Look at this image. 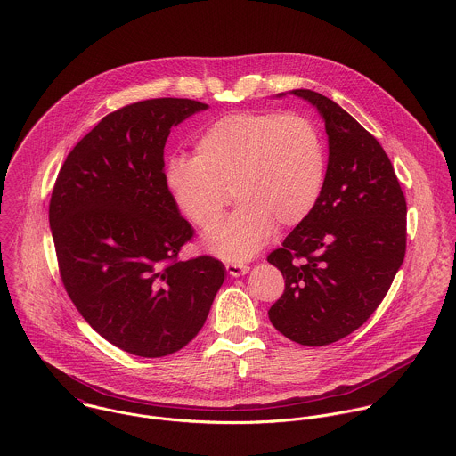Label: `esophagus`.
Listing matches in <instances>:
<instances>
[{"mask_svg": "<svg viewBox=\"0 0 456 456\" xmlns=\"http://www.w3.org/2000/svg\"><path fill=\"white\" fill-rule=\"evenodd\" d=\"M225 270L231 276H241V274L248 273L250 268L245 266V265H240V263H227L225 265Z\"/></svg>", "mask_w": 456, "mask_h": 456, "instance_id": "esophagus-1", "label": "esophagus"}]
</instances>
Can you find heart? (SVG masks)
I'll use <instances>...</instances> for the list:
<instances>
[{"mask_svg":"<svg viewBox=\"0 0 456 456\" xmlns=\"http://www.w3.org/2000/svg\"><path fill=\"white\" fill-rule=\"evenodd\" d=\"M326 178V148L317 125L301 114L234 112L208 125L195 155L171 157L164 184L183 215L209 227L231 200L238 208L202 238L227 261L257 254L274 224L294 227L315 208Z\"/></svg>","mask_w":456,"mask_h":456,"instance_id":"1","label":"heart"}]
</instances>
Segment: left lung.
I'll use <instances>...</instances> for the list:
<instances>
[{
    "label": "left lung",
    "instance_id": "obj_1",
    "mask_svg": "<svg viewBox=\"0 0 456 456\" xmlns=\"http://www.w3.org/2000/svg\"><path fill=\"white\" fill-rule=\"evenodd\" d=\"M289 93L319 110L330 157L315 208L268 256L285 278L268 315L289 340L321 347L384 299L405 257L407 204L386 151L347 110L321 93Z\"/></svg>",
    "mask_w": 456,
    "mask_h": 456
}]
</instances>
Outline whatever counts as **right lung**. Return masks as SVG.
<instances>
[{
	"mask_svg": "<svg viewBox=\"0 0 456 456\" xmlns=\"http://www.w3.org/2000/svg\"><path fill=\"white\" fill-rule=\"evenodd\" d=\"M208 103L153 98L107 114L69 153L49 224L63 285L93 330L141 358L183 349L224 283L220 261H178L191 225L164 184L171 128Z\"/></svg>",
	"mask_w": 456,
	"mask_h": 456,
	"instance_id": "right-lung-1",
	"label": "right lung"
}]
</instances>
